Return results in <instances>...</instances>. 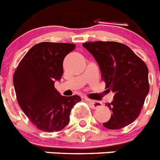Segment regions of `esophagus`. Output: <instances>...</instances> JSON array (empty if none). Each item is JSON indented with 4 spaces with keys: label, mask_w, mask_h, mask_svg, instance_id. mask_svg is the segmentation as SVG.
Instances as JSON below:
<instances>
[{
    "label": "esophagus",
    "mask_w": 160,
    "mask_h": 160,
    "mask_svg": "<svg viewBox=\"0 0 160 160\" xmlns=\"http://www.w3.org/2000/svg\"><path fill=\"white\" fill-rule=\"evenodd\" d=\"M88 103L91 104V108H99L102 106V103L99 102V101H94V100H87Z\"/></svg>",
    "instance_id": "34e87169"
}]
</instances>
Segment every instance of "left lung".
I'll return each mask as SVG.
<instances>
[{
  "label": "left lung",
  "mask_w": 160,
  "mask_h": 160,
  "mask_svg": "<svg viewBox=\"0 0 160 160\" xmlns=\"http://www.w3.org/2000/svg\"><path fill=\"white\" fill-rule=\"evenodd\" d=\"M102 73L108 91L114 93L111 103L105 104L112 114L103 124L109 129L129 125L140 114L149 93L148 69L128 46L113 41L84 43Z\"/></svg>",
  "instance_id": "8db88e82"
}]
</instances>
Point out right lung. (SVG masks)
I'll return each mask as SVG.
<instances>
[{
    "mask_svg": "<svg viewBox=\"0 0 160 160\" xmlns=\"http://www.w3.org/2000/svg\"><path fill=\"white\" fill-rule=\"evenodd\" d=\"M76 45L42 42L24 56L13 74L19 106L40 130L57 132L69 121L72 108L81 101L78 95L63 96L54 87L63 74V61Z\"/></svg>",
    "mask_w": 160,
    "mask_h": 160,
    "instance_id": "1",
    "label": "right lung"
}]
</instances>
